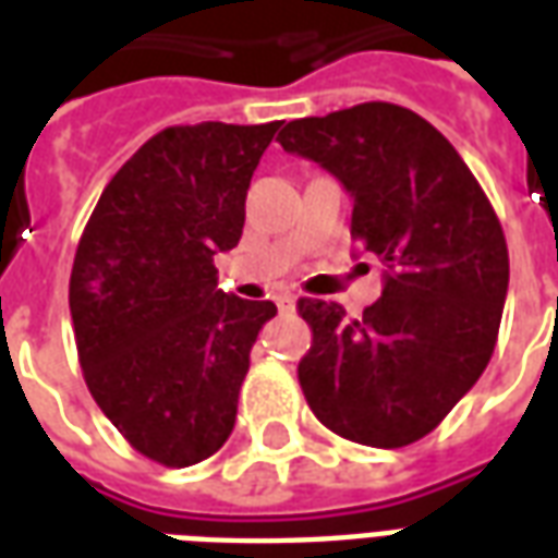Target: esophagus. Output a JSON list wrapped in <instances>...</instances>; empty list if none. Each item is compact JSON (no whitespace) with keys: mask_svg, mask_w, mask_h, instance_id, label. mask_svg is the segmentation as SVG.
<instances>
[{"mask_svg":"<svg viewBox=\"0 0 558 558\" xmlns=\"http://www.w3.org/2000/svg\"><path fill=\"white\" fill-rule=\"evenodd\" d=\"M275 304H278L280 314H292V311H295V295H292V292H278V295H275Z\"/></svg>","mask_w":558,"mask_h":558,"instance_id":"34e87169","label":"esophagus"}]
</instances>
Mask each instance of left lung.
<instances>
[{
  "mask_svg": "<svg viewBox=\"0 0 558 558\" xmlns=\"http://www.w3.org/2000/svg\"><path fill=\"white\" fill-rule=\"evenodd\" d=\"M278 143L338 175L352 239L388 268L359 319L299 299L314 331L299 362L307 407L359 445L418 442L490 362L508 292L502 223L457 148L398 104L295 119Z\"/></svg>",
  "mask_w": 558,
  "mask_h": 558,
  "instance_id": "1",
  "label": "left lung"
}]
</instances>
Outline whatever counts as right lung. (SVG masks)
<instances>
[{"label":"right lung","mask_w":558,"mask_h":558,"mask_svg":"<svg viewBox=\"0 0 558 558\" xmlns=\"http://www.w3.org/2000/svg\"><path fill=\"white\" fill-rule=\"evenodd\" d=\"M280 122L172 125L104 187L71 268V323L92 398L131 448L194 466L230 439L271 302L218 290L244 199Z\"/></svg>","instance_id":"add662e5"}]
</instances>
